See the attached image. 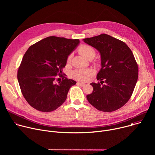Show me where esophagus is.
Wrapping results in <instances>:
<instances>
[{
	"label": "esophagus",
	"mask_w": 155,
	"mask_h": 155,
	"mask_svg": "<svg viewBox=\"0 0 155 155\" xmlns=\"http://www.w3.org/2000/svg\"><path fill=\"white\" fill-rule=\"evenodd\" d=\"M77 85H79V86H85V84H84V83H80V82H77Z\"/></svg>",
	"instance_id": "1"
}]
</instances>
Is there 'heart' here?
<instances>
[{
  "mask_svg": "<svg viewBox=\"0 0 155 155\" xmlns=\"http://www.w3.org/2000/svg\"><path fill=\"white\" fill-rule=\"evenodd\" d=\"M78 52L87 59H89L90 58H93L96 54V51L92 47L86 45V44L81 45L78 48ZM71 58H72V55L71 54L69 55L67 59V62H69L71 61ZM95 64L96 65H99V62H96ZM93 75H94V71L92 69H86L75 70L72 72L71 76L75 80L81 81H86L87 80H89V78L91 77Z\"/></svg>",
  "mask_w": 155,
  "mask_h": 155,
  "instance_id": "obj_1",
  "label": "heart"
}]
</instances>
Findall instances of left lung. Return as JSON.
Masks as SVG:
<instances>
[{"instance_id": "1", "label": "left lung", "mask_w": 155, "mask_h": 155, "mask_svg": "<svg viewBox=\"0 0 155 155\" xmlns=\"http://www.w3.org/2000/svg\"><path fill=\"white\" fill-rule=\"evenodd\" d=\"M83 40L100 52L102 66L97 75L101 81L90 84L93 91L86 98L100 111H115L129 100L137 81L139 68L134 54L124 41L105 34Z\"/></svg>"}]
</instances>
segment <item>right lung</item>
<instances>
[{"label":"right lung","mask_w":155,"mask_h":155,"mask_svg":"<svg viewBox=\"0 0 155 155\" xmlns=\"http://www.w3.org/2000/svg\"><path fill=\"white\" fill-rule=\"evenodd\" d=\"M79 42V39L50 36L34 43L26 51L17 78L22 94L34 108L50 112L65 102L70 87L76 81L65 77L62 71ZM59 77L63 80L56 84Z\"/></svg>","instance_id":"1"}]
</instances>
